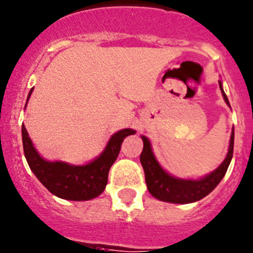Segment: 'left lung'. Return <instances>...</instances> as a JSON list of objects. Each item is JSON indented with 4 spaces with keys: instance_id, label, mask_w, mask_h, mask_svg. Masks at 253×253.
Returning a JSON list of instances; mask_svg holds the SVG:
<instances>
[{
    "instance_id": "obj_1",
    "label": "left lung",
    "mask_w": 253,
    "mask_h": 253,
    "mask_svg": "<svg viewBox=\"0 0 253 253\" xmlns=\"http://www.w3.org/2000/svg\"><path fill=\"white\" fill-rule=\"evenodd\" d=\"M218 83L224 100H226L227 105H229L227 95L224 94L223 89H222L221 81H218ZM142 139L144 145H143V152L140 154V163H142L143 169H144L148 191L150 192L153 197L164 201V202L184 205V203L197 202L199 199L205 198L206 196H208L213 189L216 188L218 183L222 180V178L224 177L233 155L235 131L232 130V134H231L228 153H227V157L223 163L214 172L208 174L207 177L197 180L179 179V178L169 175L166 170H163V168L159 166V163L155 159L152 148H150L149 140L145 136H142Z\"/></svg>"
}]
</instances>
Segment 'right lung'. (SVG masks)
<instances>
[{"label": "right lung", "mask_w": 253, "mask_h": 253, "mask_svg": "<svg viewBox=\"0 0 253 253\" xmlns=\"http://www.w3.org/2000/svg\"><path fill=\"white\" fill-rule=\"evenodd\" d=\"M134 133L135 131L131 129H123L115 133L100 157L86 166H70L64 162H47L41 158L24 124L22 144L30 169L51 193L69 201H89L103 193L108 183L109 169L119 155L123 140Z\"/></svg>", "instance_id": "right-lung-1"}]
</instances>
